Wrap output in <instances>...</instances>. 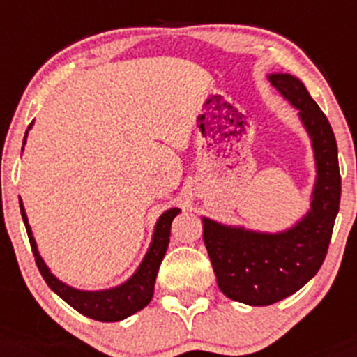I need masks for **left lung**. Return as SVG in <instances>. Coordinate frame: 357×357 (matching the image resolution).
Masks as SVG:
<instances>
[{
    "label": "left lung",
    "instance_id": "obj_1",
    "mask_svg": "<svg viewBox=\"0 0 357 357\" xmlns=\"http://www.w3.org/2000/svg\"><path fill=\"white\" fill-rule=\"evenodd\" d=\"M268 79L298 110L311 138L318 176L311 208L287 231H250L202 218L204 243L219 289L228 298L248 305L283 301L319 271L332 240L342 192L337 142L326 115L297 77L269 74Z\"/></svg>",
    "mask_w": 357,
    "mask_h": 357
}]
</instances>
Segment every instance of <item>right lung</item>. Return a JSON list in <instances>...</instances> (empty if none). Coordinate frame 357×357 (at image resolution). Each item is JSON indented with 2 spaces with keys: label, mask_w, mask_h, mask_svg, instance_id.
Segmentation results:
<instances>
[{
  "label": "right lung",
  "mask_w": 357,
  "mask_h": 357,
  "mask_svg": "<svg viewBox=\"0 0 357 357\" xmlns=\"http://www.w3.org/2000/svg\"><path fill=\"white\" fill-rule=\"evenodd\" d=\"M32 128V122L29 124V129ZM27 132L24 136V145ZM20 212H22V219L25 229H27L29 242H31L32 254H34L36 264H38L39 273L45 278L46 285L55 291L59 297H62L70 307L79 311L81 314L88 316V318L96 319V321H121V319L128 318V316L135 314V312L142 311L143 307L149 305V302L153 297V287H155V278L160 262L164 259L165 250L169 245V236H171V225L172 219L179 214V208H169L164 214L158 218L155 225V231H153L152 243H150L149 252L143 257L142 264L136 269L135 275L122 285L115 287V289L109 290H98V291H86L72 289V287L66 285L60 282L56 276L52 275L48 266L45 264L43 257L39 255L38 245L32 236L31 226H29L27 214L20 200Z\"/></svg>",
  "instance_id": "add662e5"
}]
</instances>
